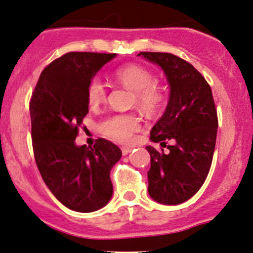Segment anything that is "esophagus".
Instances as JSON below:
<instances>
[{
  "mask_svg": "<svg viewBox=\"0 0 253 253\" xmlns=\"http://www.w3.org/2000/svg\"><path fill=\"white\" fill-rule=\"evenodd\" d=\"M121 150H122V155H128V154L131 153L132 148H128V147H122V148H121Z\"/></svg>",
  "mask_w": 253,
  "mask_h": 253,
  "instance_id": "34e87169",
  "label": "esophagus"
}]
</instances>
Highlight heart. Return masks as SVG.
<instances>
[{"label": "heart", "instance_id": "1", "mask_svg": "<svg viewBox=\"0 0 253 253\" xmlns=\"http://www.w3.org/2000/svg\"><path fill=\"white\" fill-rule=\"evenodd\" d=\"M119 84L134 92L135 103L144 111H153L161 103L160 89L151 84L153 75L148 69L138 64L119 68L114 74ZM87 98L89 105H98L105 98V86L99 79H93L88 84ZM139 128V121L133 115H115L102 124L103 133L120 143L131 142L132 135Z\"/></svg>", "mask_w": 253, "mask_h": 253}]
</instances>
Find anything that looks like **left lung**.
Instances as JSON below:
<instances>
[{
	"label": "left lung",
	"instance_id": "8db88e82",
	"mask_svg": "<svg viewBox=\"0 0 253 253\" xmlns=\"http://www.w3.org/2000/svg\"><path fill=\"white\" fill-rule=\"evenodd\" d=\"M149 63L160 66L169 88L165 113L150 131V140L169 149L159 153L147 145L151 164L148 193L164 205L189 200L204 184L216 145L218 120L211 87L204 76L171 53L140 52ZM171 140L172 144L166 146Z\"/></svg>",
	"mask_w": 253,
	"mask_h": 253
}]
</instances>
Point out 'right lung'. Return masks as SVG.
I'll list each match as a JSON object with an SVG mask.
<instances>
[{
    "label": "right lung",
    "mask_w": 253,
    "mask_h": 253,
    "mask_svg": "<svg viewBox=\"0 0 253 253\" xmlns=\"http://www.w3.org/2000/svg\"><path fill=\"white\" fill-rule=\"evenodd\" d=\"M114 58L115 53H66L44 68L31 97V137L42 179L64 206L82 213L110 201V171L122 156L104 138L88 148L75 142L88 113L89 82Z\"/></svg>",
    "instance_id": "add662e5"
}]
</instances>
